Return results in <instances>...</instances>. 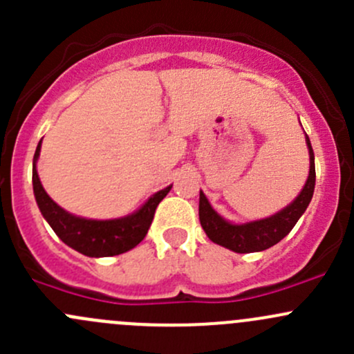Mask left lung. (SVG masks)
I'll return each instance as SVG.
<instances>
[{
	"label": "left lung",
	"mask_w": 354,
	"mask_h": 354,
	"mask_svg": "<svg viewBox=\"0 0 354 354\" xmlns=\"http://www.w3.org/2000/svg\"><path fill=\"white\" fill-rule=\"evenodd\" d=\"M306 145L310 151V174L303 187L301 194L296 197L292 203H289L286 209L277 212L276 216L267 217V219L253 221L248 224H231L224 221L216 210L210 207L203 192H200L198 203V217L203 231L214 243L230 248L236 253H252L262 252V250L270 248L279 243L289 231L295 227L301 214L308 207L310 200L313 197L315 190V157H313V149L310 144V138L306 135Z\"/></svg>",
	"instance_id": "left-lung-1"
}]
</instances>
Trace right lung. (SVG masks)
I'll return each mask as SVG.
<instances>
[{
  "label": "right lung",
  "instance_id": "add662e5",
  "mask_svg": "<svg viewBox=\"0 0 354 354\" xmlns=\"http://www.w3.org/2000/svg\"><path fill=\"white\" fill-rule=\"evenodd\" d=\"M41 151V142L34 154V169H32V185H34V195L42 216L48 221L59 240L77 252L87 257H113L128 252L137 246L147 234L152 219L159 202L169 194L171 187L157 192L149 202L131 216L123 219L113 221H92L82 219V217L71 216L63 210L58 203H55L42 188L39 180L35 160Z\"/></svg>",
  "mask_w": 354,
  "mask_h": 354
}]
</instances>
